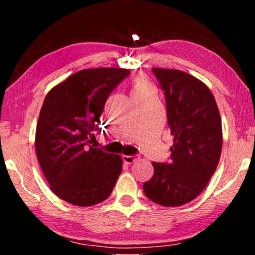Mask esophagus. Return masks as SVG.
<instances>
[{"label": "esophagus", "mask_w": 255, "mask_h": 255, "mask_svg": "<svg viewBox=\"0 0 255 255\" xmlns=\"http://www.w3.org/2000/svg\"><path fill=\"white\" fill-rule=\"evenodd\" d=\"M123 159H124L125 163L131 164L136 159V156H135V155H123Z\"/></svg>", "instance_id": "obj_1"}]
</instances>
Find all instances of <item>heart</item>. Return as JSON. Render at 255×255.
<instances>
[{
	"label": "heart",
	"mask_w": 255,
	"mask_h": 255,
	"mask_svg": "<svg viewBox=\"0 0 255 255\" xmlns=\"http://www.w3.org/2000/svg\"><path fill=\"white\" fill-rule=\"evenodd\" d=\"M148 89H153L152 85H150L148 82H146L145 80H141V79H137V80H135V82H133V84H132L131 93L144 91V90H148Z\"/></svg>",
	"instance_id": "heart-1"
}]
</instances>
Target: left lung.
Listing matches in <instances>:
<instances>
[{"mask_svg": "<svg viewBox=\"0 0 255 255\" xmlns=\"http://www.w3.org/2000/svg\"><path fill=\"white\" fill-rule=\"evenodd\" d=\"M166 105L174 137L169 162H153L143 188L158 205L178 207L200 195L216 171L223 145L222 119L213 93L196 77L178 70L152 68Z\"/></svg>", "mask_w": 255, "mask_h": 255, "instance_id": "8db88e82", "label": "left lung"}]
</instances>
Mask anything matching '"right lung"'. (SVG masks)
Here are the masks:
<instances>
[{"label": "right lung", "instance_id": "obj_1", "mask_svg": "<svg viewBox=\"0 0 255 255\" xmlns=\"http://www.w3.org/2000/svg\"><path fill=\"white\" fill-rule=\"evenodd\" d=\"M130 74L125 68H89L47 94L36 129L38 161L56 196L89 207L106 200L122 173V157L94 148L111 92Z\"/></svg>", "mask_w": 255, "mask_h": 255}]
</instances>
